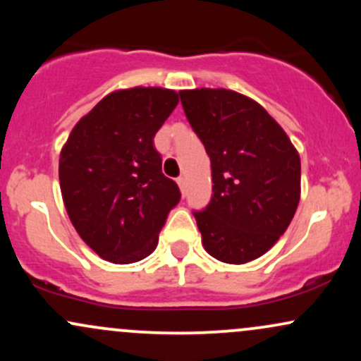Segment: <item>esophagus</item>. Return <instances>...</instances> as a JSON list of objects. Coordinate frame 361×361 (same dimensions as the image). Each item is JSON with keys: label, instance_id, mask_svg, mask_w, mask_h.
<instances>
[{"label": "esophagus", "instance_id": "1", "mask_svg": "<svg viewBox=\"0 0 361 361\" xmlns=\"http://www.w3.org/2000/svg\"><path fill=\"white\" fill-rule=\"evenodd\" d=\"M176 183H178V186H180V190H181V193L185 195V178L183 176H180L176 180Z\"/></svg>", "mask_w": 361, "mask_h": 361}]
</instances>
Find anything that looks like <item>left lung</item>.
I'll use <instances>...</instances> for the list:
<instances>
[{
	"label": "left lung",
	"mask_w": 361,
	"mask_h": 361,
	"mask_svg": "<svg viewBox=\"0 0 361 361\" xmlns=\"http://www.w3.org/2000/svg\"><path fill=\"white\" fill-rule=\"evenodd\" d=\"M212 166V200L193 212L202 244L215 259L244 264L287 231L300 200V156L258 102L238 91H180Z\"/></svg>",
	"instance_id": "1"
}]
</instances>
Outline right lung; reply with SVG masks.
I'll return each instance as SVG.
<instances>
[{
	"label": "right lung",
	"mask_w": 361,
	"mask_h": 361,
	"mask_svg": "<svg viewBox=\"0 0 361 361\" xmlns=\"http://www.w3.org/2000/svg\"><path fill=\"white\" fill-rule=\"evenodd\" d=\"M176 105L178 93L166 88L111 91L62 146L64 207L80 238L103 259L128 264L151 255L180 202L152 142Z\"/></svg>",
	"instance_id": "add662e5"
}]
</instances>
